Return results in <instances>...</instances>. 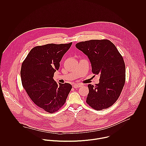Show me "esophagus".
Here are the masks:
<instances>
[{
  "instance_id": "34e87169",
  "label": "esophagus",
  "mask_w": 146,
  "mask_h": 146,
  "mask_svg": "<svg viewBox=\"0 0 146 146\" xmlns=\"http://www.w3.org/2000/svg\"><path fill=\"white\" fill-rule=\"evenodd\" d=\"M82 86V85L80 84H74L73 85V87L74 88H79Z\"/></svg>"
}]
</instances>
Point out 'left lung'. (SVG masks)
<instances>
[{
    "label": "left lung",
    "mask_w": 146,
    "mask_h": 146,
    "mask_svg": "<svg viewBox=\"0 0 146 146\" xmlns=\"http://www.w3.org/2000/svg\"><path fill=\"white\" fill-rule=\"evenodd\" d=\"M76 47L86 55L92 71L100 76L95 86L89 84L86 102L97 110L107 108L119 98L125 82V65L115 45L108 40L78 42Z\"/></svg>",
    "instance_id": "left-lung-1"
}]
</instances>
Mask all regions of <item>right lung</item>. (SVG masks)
Returning <instances> with one entry per match:
<instances>
[{
  "label": "right lung",
  "mask_w": 146,
  "mask_h": 146,
  "mask_svg": "<svg viewBox=\"0 0 146 146\" xmlns=\"http://www.w3.org/2000/svg\"><path fill=\"white\" fill-rule=\"evenodd\" d=\"M68 44H48L33 48L22 64V84L31 101L42 110L53 113L66 102L70 84H57L53 79Z\"/></svg>",
  "instance_id": "add662e5"
}]
</instances>
